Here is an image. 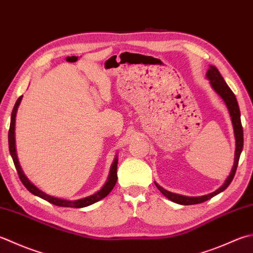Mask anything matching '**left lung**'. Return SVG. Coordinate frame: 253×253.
Segmentation results:
<instances>
[{"instance_id": "left-lung-1", "label": "left lung", "mask_w": 253, "mask_h": 253, "mask_svg": "<svg viewBox=\"0 0 253 253\" xmlns=\"http://www.w3.org/2000/svg\"><path fill=\"white\" fill-rule=\"evenodd\" d=\"M206 78L210 80V83L211 87L214 88V91L218 94V95L222 98V101L225 102L227 108H228L229 115L231 118L232 127H234V133H235V139H236V151H235V161L234 166H232V169L230 171V174L227 177L226 181L224 182L219 189L216 191L210 193V194L203 195V196H185L181 194H175V193H172L163 189L158 183L155 182L156 186L158 187L163 195H165L167 199L170 201L177 203V204L181 205H194V204H201L203 202H206L211 200V197L216 196L219 194L222 191H225L227 187L229 186L232 179H234L235 173L237 170V167H238L239 158L241 155L242 148H244V130H242V125H241V120H240V110L238 106V102H237V98L235 94L232 93L230 87L227 85L225 82L224 78L221 77L219 73L218 69L214 66H210V69L206 72Z\"/></svg>"}]
</instances>
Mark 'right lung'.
<instances>
[{
  "label": "right lung",
  "mask_w": 253,
  "mask_h": 253,
  "mask_svg": "<svg viewBox=\"0 0 253 253\" xmlns=\"http://www.w3.org/2000/svg\"><path fill=\"white\" fill-rule=\"evenodd\" d=\"M22 98H23V95L21 97H18V100L16 101V103H15L13 112H12L11 125H9V130H8V148H9V152H11L12 159L14 161L15 168H16V170H17L18 176H19V179H21L24 186L26 187V189L31 192L32 194L41 197V199L51 203V204H53V205L61 206V207H72V209H82V207L90 206V205L94 204V203L103 200L104 197H106L108 194H110L111 191L114 189V186H115L116 182H117V163H118L117 156L115 157V159H114V161L112 163L110 174H108L107 181L105 182V184L102 186V189L94 193V194H92L90 196H86V197H83V199H80V200L69 201V200L58 199V197L48 195L44 192L39 190L36 185H34L33 183L28 180V177L25 175V173L22 170L21 165H19L17 153H16V145H15V121H16V114H17L19 104H21V102H22Z\"/></svg>",
  "instance_id": "add662e5"
}]
</instances>
